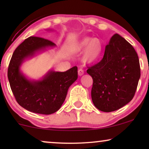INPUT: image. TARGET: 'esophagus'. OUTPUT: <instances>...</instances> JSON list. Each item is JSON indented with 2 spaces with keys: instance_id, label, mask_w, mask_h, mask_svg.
<instances>
[{
  "instance_id": "esophagus-1",
  "label": "esophagus",
  "mask_w": 149,
  "mask_h": 149,
  "mask_svg": "<svg viewBox=\"0 0 149 149\" xmlns=\"http://www.w3.org/2000/svg\"><path fill=\"white\" fill-rule=\"evenodd\" d=\"M84 74V71H83V70L82 68H79L78 70V74L79 76H82V75Z\"/></svg>"
}]
</instances>
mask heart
<instances>
[{"instance_id": "b5f03b06", "label": "heart", "mask_w": 149, "mask_h": 149, "mask_svg": "<svg viewBox=\"0 0 149 149\" xmlns=\"http://www.w3.org/2000/svg\"><path fill=\"white\" fill-rule=\"evenodd\" d=\"M79 52H83L82 61L85 64H91L100 58L103 51V45L97 38L85 37L79 42L77 46Z\"/></svg>"}]
</instances>
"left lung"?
<instances>
[{
    "mask_svg": "<svg viewBox=\"0 0 149 149\" xmlns=\"http://www.w3.org/2000/svg\"><path fill=\"white\" fill-rule=\"evenodd\" d=\"M87 72L93 79L95 107L107 113L115 111L134 97L140 77L139 59L132 45L115 34L106 45L102 60Z\"/></svg>",
    "mask_w": 149,
    "mask_h": 149,
    "instance_id": "left-lung-1",
    "label": "left lung"
}]
</instances>
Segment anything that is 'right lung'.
<instances>
[{
    "label": "right lung",
    "instance_id": "right-lung-1",
    "mask_svg": "<svg viewBox=\"0 0 149 149\" xmlns=\"http://www.w3.org/2000/svg\"><path fill=\"white\" fill-rule=\"evenodd\" d=\"M55 47L50 40L30 36L15 49L11 57L7 74L10 87L17 103L28 111L42 115L56 113L64 103L68 88L78 78L77 66L66 72L50 70L38 80L28 78L22 72L25 60Z\"/></svg>",
    "mask_w": 149,
    "mask_h": 149
}]
</instances>
